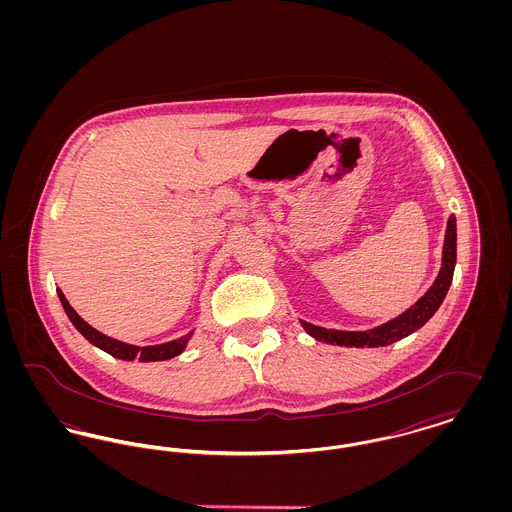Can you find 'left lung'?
<instances>
[{"label":"left lung","instance_id":"obj_1","mask_svg":"<svg viewBox=\"0 0 512 512\" xmlns=\"http://www.w3.org/2000/svg\"><path fill=\"white\" fill-rule=\"evenodd\" d=\"M455 263H457V222H455V217H449L438 278L432 284V288L424 293L403 315L393 318L390 322H386L374 330H366V332L328 330V328L309 324L305 320H301V324H303L305 332L311 334L315 340L345 345V347H384L393 341L403 340L434 317V313L443 303L445 295L449 292V286L453 282Z\"/></svg>","mask_w":512,"mask_h":512}]
</instances>
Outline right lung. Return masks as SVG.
<instances>
[{
	"mask_svg": "<svg viewBox=\"0 0 512 512\" xmlns=\"http://www.w3.org/2000/svg\"><path fill=\"white\" fill-rule=\"evenodd\" d=\"M57 293H59L61 305H63L67 317L71 318L74 328H76L86 340L90 341V343H94L96 347L103 349L105 353H109V355H113V357H117V359H122V361H134V359H138V361H142V363L167 361V359H172V357L180 355V353L184 351L186 343H188V340H190L192 334H194V332H190V334H186V336H182V338H178V340L169 341V343H161V345H149V347L128 345V343L113 340V338H109V336L98 332L96 328H92L88 322H84L82 318L76 315V311L69 305V301L65 299L63 292L57 290Z\"/></svg>",
	"mask_w": 512,
	"mask_h": 512,
	"instance_id": "right-lung-1",
	"label": "right lung"
}]
</instances>
